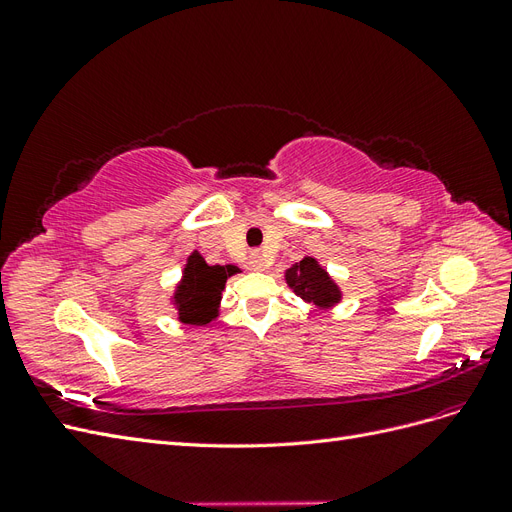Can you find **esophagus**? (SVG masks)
Listing matches in <instances>:
<instances>
[{"mask_svg":"<svg viewBox=\"0 0 512 512\" xmlns=\"http://www.w3.org/2000/svg\"><path fill=\"white\" fill-rule=\"evenodd\" d=\"M250 269H254V271L265 269V260H262V256L258 252L250 254Z\"/></svg>","mask_w":512,"mask_h":512,"instance_id":"1","label":"esophagus"}]
</instances>
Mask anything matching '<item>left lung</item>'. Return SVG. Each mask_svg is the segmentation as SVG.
Listing matches in <instances>:
<instances>
[{"label": "left lung", "instance_id": "1", "mask_svg": "<svg viewBox=\"0 0 512 512\" xmlns=\"http://www.w3.org/2000/svg\"><path fill=\"white\" fill-rule=\"evenodd\" d=\"M284 280L297 297L318 309H331L344 297L342 288L314 256H303L294 262L284 271Z\"/></svg>", "mask_w": 512, "mask_h": 512}]
</instances>
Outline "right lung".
Wrapping results in <instances>:
<instances>
[{"label": "right lung", "instance_id": "obj_1", "mask_svg": "<svg viewBox=\"0 0 512 512\" xmlns=\"http://www.w3.org/2000/svg\"><path fill=\"white\" fill-rule=\"evenodd\" d=\"M235 273H239V267L207 265L203 254L194 250L185 258L181 280L170 294V305L175 307L177 320L190 327H205L218 318L226 280Z\"/></svg>", "mask_w": 512, "mask_h": 512}]
</instances>
